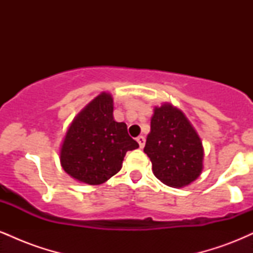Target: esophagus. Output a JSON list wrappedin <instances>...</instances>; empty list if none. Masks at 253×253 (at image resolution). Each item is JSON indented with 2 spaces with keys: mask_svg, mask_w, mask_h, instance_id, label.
Masks as SVG:
<instances>
[{
  "mask_svg": "<svg viewBox=\"0 0 253 253\" xmlns=\"http://www.w3.org/2000/svg\"><path fill=\"white\" fill-rule=\"evenodd\" d=\"M136 141H138L140 149H143V147L145 146V141H146V139H145L144 135H139L138 138H136Z\"/></svg>",
  "mask_w": 253,
  "mask_h": 253,
  "instance_id": "1",
  "label": "esophagus"
}]
</instances>
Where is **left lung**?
<instances>
[{"label":"left lung","mask_w":253,"mask_h":253,"mask_svg":"<svg viewBox=\"0 0 253 253\" xmlns=\"http://www.w3.org/2000/svg\"><path fill=\"white\" fill-rule=\"evenodd\" d=\"M144 152L155 176L169 187H185L202 172L201 139L182 110L171 103L153 110Z\"/></svg>","instance_id":"1"}]
</instances>
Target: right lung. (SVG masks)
Segmentation results:
<instances>
[{
  "mask_svg": "<svg viewBox=\"0 0 253 253\" xmlns=\"http://www.w3.org/2000/svg\"><path fill=\"white\" fill-rule=\"evenodd\" d=\"M113 97L101 92L74 119L60 147V164L66 173L90 185L102 184L123 168L127 151L139 144L125 123L113 117Z\"/></svg>",
  "mask_w": 253,
  "mask_h": 253,
  "instance_id": "right-lung-1",
  "label": "right lung"
}]
</instances>
